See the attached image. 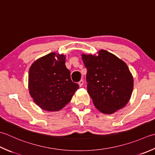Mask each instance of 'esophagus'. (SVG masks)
<instances>
[{
    "label": "esophagus",
    "mask_w": 155,
    "mask_h": 155,
    "mask_svg": "<svg viewBox=\"0 0 155 155\" xmlns=\"http://www.w3.org/2000/svg\"><path fill=\"white\" fill-rule=\"evenodd\" d=\"M83 83H84V81H83V79H81L79 82H78V84H79V86H80V87H82V86H83Z\"/></svg>",
    "instance_id": "1"
}]
</instances>
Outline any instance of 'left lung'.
<instances>
[{"label":"left lung","mask_w":155,"mask_h":155,"mask_svg":"<svg viewBox=\"0 0 155 155\" xmlns=\"http://www.w3.org/2000/svg\"><path fill=\"white\" fill-rule=\"evenodd\" d=\"M87 69V91L98 110L106 114L122 109L130 99L134 81L126 64L107 51L82 55Z\"/></svg>","instance_id":"obj_1"}]
</instances>
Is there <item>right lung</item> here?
<instances>
[{
    "instance_id": "1",
    "label": "right lung",
    "mask_w": 155,
    "mask_h": 155,
    "mask_svg": "<svg viewBox=\"0 0 155 155\" xmlns=\"http://www.w3.org/2000/svg\"><path fill=\"white\" fill-rule=\"evenodd\" d=\"M50 53L33 63L29 72V89L33 101L44 110H61L71 101L79 85L72 82L65 56Z\"/></svg>"
}]
</instances>
